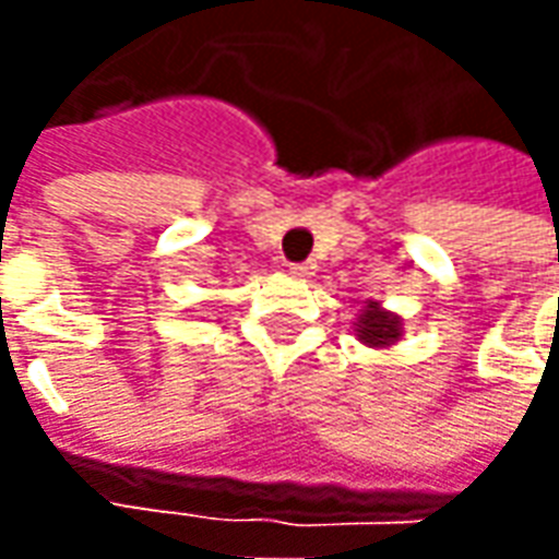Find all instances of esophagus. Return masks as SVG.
Listing matches in <instances>:
<instances>
[{
    "instance_id": "1",
    "label": "esophagus",
    "mask_w": 559,
    "mask_h": 559,
    "mask_svg": "<svg viewBox=\"0 0 559 559\" xmlns=\"http://www.w3.org/2000/svg\"><path fill=\"white\" fill-rule=\"evenodd\" d=\"M314 263L308 260V263H290V275L293 278H311L314 275Z\"/></svg>"
}]
</instances>
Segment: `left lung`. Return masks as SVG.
Here are the masks:
<instances>
[{
	"label": "left lung",
	"mask_w": 559,
	"mask_h": 559,
	"mask_svg": "<svg viewBox=\"0 0 559 559\" xmlns=\"http://www.w3.org/2000/svg\"><path fill=\"white\" fill-rule=\"evenodd\" d=\"M356 338L368 344V347H374V350H383V347H392V344H399L401 335H404V320L399 314H392L386 311L383 305L374 302V299H368L362 308V314L356 320Z\"/></svg>",
	"instance_id": "left-lung-1"
}]
</instances>
